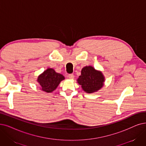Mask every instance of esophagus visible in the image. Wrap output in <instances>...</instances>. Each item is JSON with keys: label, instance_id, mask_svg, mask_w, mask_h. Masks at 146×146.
<instances>
[{"label": "esophagus", "instance_id": "esophagus-1", "mask_svg": "<svg viewBox=\"0 0 146 146\" xmlns=\"http://www.w3.org/2000/svg\"><path fill=\"white\" fill-rule=\"evenodd\" d=\"M68 77H69L70 79H74V74H69V75H68Z\"/></svg>", "mask_w": 146, "mask_h": 146}]
</instances>
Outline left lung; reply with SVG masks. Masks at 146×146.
<instances>
[{"label":"left lung","instance_id":"obj_1","mask_svg":"<svg viewBox=\"0 0 146 146\" xmlns=\"http://www.w3.org/2000/svg\"><path fill=\"white\" fill-rule=\"evenodd\" d=\"M104 81L102 73L91 66L84 67L77 79V82L81 86L83 90L88 93H94L101 89L104 86Z\"/></svg>","mask_w":146,"mask_h":146}]
</instances>
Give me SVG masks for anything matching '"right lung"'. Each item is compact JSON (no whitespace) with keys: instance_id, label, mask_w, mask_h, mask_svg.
I'll return each mask as SVG.
<instances>
[{"instance_id":"add662e5","label":"right lung","mask_w":146,"mask_h":146,"mask_svg":"<svg viewBox=\"0 0 146 146\" xmlns=\"http://www.w3.org/2000/svg\"><path fill=\"white\" fill-rule=\"evenodd\" d=\"M65 79L63 75L57 73L53 69L48 68L39 75L37 81L41 87L42 91L46 93L53 92L62 80Z\"/></svg>"}]
</instances>
